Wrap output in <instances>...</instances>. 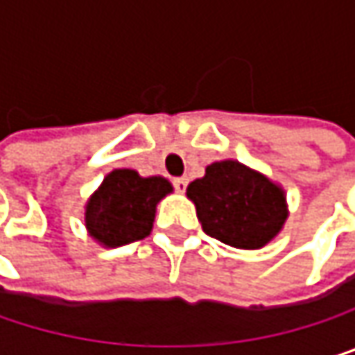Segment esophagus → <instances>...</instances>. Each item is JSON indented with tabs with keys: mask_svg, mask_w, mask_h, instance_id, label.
Segmentation results:
<instances>
[{
	"mask_svg": "<svg viewBox=\"0 0 355 355\" xmlns=\"http://www.w3.org/2000/svg\"><path fill=\"white\" fill-rule=\"evenodd\" d=\"M187 184H189V180H187L184 177H178L173 180V187H175V191H177V193H184Z\"/></svg>",
	"mask_w": 355,
	"mask_h": 355,
	"instance_id": "34e87169",
	"label": "esophagus"
}]
</instances>
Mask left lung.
Instances as JSON below:
<instances>
[{"label":"left lung","mask_w":355,"mask_h":355,"mask_svg":"<svg viewBox=\"0 0 355 355\" xmlns=\"http://www.w3.org/2000/svg\"><path fill=\"white\" fill-rule=\"evenodd\" d=\"M207 236L236 248L265 247L284 226L286 197L269 178L236 160L214 162L187 187Z\"/></svg>","instance_id":"1"}]
</instances>
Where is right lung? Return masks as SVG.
I'll use <instances>...</instances> for the list:
<instances>
[{"mask_svg": "<svg viewBox=\"0 0 355 355\" xmlns=\"http://www.w3.org/2000/svg\"><path fill=\"white\" fill-rule=\"evenodd\" d=\"M173 191L162 177H139L135 171H112L86 205V226L105 247H121L150 234L156 203Z\"/></svg>", "mask_w": 355, "mask_h": 355, "instance_id": "1", "label": "right lung"}]
</instances>
